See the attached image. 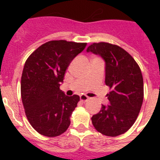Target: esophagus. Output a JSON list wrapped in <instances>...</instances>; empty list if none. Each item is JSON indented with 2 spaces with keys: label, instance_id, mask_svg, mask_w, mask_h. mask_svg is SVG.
I'll return each mask as SVG.
<instances>
[{
  "label": "esophagus",
  "instance_id": "obj_1",
  "mask_svg": "<svg viewBox=\"0 0 160 160\" xmlns=\"http://www.w3.org/2000/svg\"><path fill=\"white\" fill-rule=\"evenodd\" d=\"M80 99L81 102H84V103H85V102H87V101L89 99V98L87 97V96H86V95H80Z\"/></svg>",
  "mask_w": 160,
  "mask_h": 160
}]
</instances>
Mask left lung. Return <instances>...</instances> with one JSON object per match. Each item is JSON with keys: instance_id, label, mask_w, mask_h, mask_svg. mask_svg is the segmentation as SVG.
I'll list each match as a JSON object with an SVG mask.
<instances>
[{"instance_id": "8db88e82", "label": "left lung", "mask_w": 160, "mask_h": 160, "mask_svg": "<svg viewBox=\"0 0 160 160\" xmlns=\"http://www.w3.org/2000/svg\"><path fill=\"white\" fill-rule=\"evenodd\" d=\"M105 62V85L110 87L106 95L110 104L102 105L92 118L94 128L106 136L115 137L126 133L137 119L141 111L144 86L141 68L128 53L116 44L93 42L87 49Z\"/></svg>"}]
</instances>
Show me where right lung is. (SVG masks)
Listing matches in <instances>:
<instances>
[{
    "instance_id": "obj_1",
    "label": "right lung",
    "mask_w": 160,
    "mask_h": 160,
    "mask_svg": "<svg viewBox=\"0 0 160 160\" xmlns=\"http://www.w3.org/2000/svg\"><path fill=\"white\" fill-rule=\"evenodd\" d=\"M87 42L53 40L43 43L27 58L21 76V98L32 128L47 137L63 134L80 97L60 90L68 67Z\"/></svg>"
}]
</instances>
